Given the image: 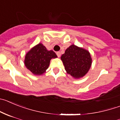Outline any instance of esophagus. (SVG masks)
I'll use <instances>...</instances> for the list:
<instances>
[{"label":"esophagus","mask_w":120,"mask_h":120,"mask_svg":"<svg viewBox=\"0 0 120 120\" xmlns=\"http://www.w3.org/2000/svg\"><path fill=\"white\" fill-rule=\"evenodd\" d=\"M56 55L58 57H60L61 56V52H57Z\"/></svg>","instance_id":"esophagus-1"}]
</instances>
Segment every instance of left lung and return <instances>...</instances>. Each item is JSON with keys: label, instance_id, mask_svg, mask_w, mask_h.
Returning <instances> with one entry per match:
<instances>
[{"label": "left lung", "instance_id": "1", "mask_svg": "<svg viewBox=\"0 0 120 120\" xmlns=\"http://www.w3.org/2000/svg\"><path fill=\"white\" fill-rule=\"evenodd\" d=\"M65 70L74 79L83 77L89 71L92 59L89 50L75 45H71L61 57Z\"/></svg>", "mask_w": 120, "mask_h": 120}]
</instances>
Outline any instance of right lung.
Instances as JSON below:
<instances>
[{
	"instance_id": "obj_1",
	"label": "right lung",
	"mask_w": 120,
	"mask_h": 120,
	"mask_svg": "<svg viewBox=\"0 0 120 120\" xmlns=\"http://www.w3.org/2000/svg\"><path fill=\"white\" fill-rule=\"evenodd\" d=\"M57 57L53 50H48L41 43H39L26 53L24 65L33 74L41 75L46 72L50 60Z\"/></svg>"
}]
</instances>
